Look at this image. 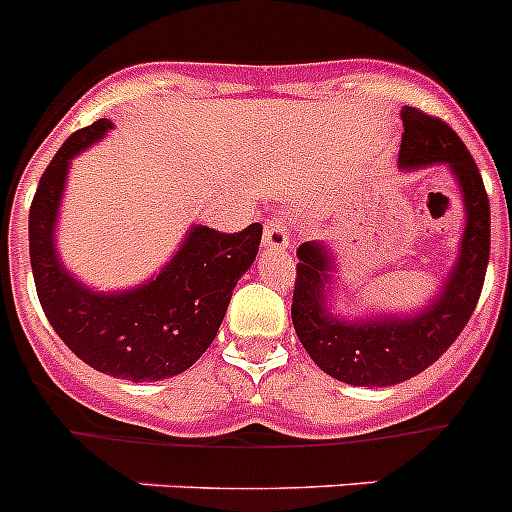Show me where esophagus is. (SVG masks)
Wrapping results in <instances>:
<instances>
[{"instance_id":"1","label":"esophagus","mask_w":512,"mask_h":512,"mask_svg":"<svg viewBox=\"0 0 512 512\" xmlns=\"http://www.w3.org/2000/svg\"><path fill=\"white\" fill-rule=\"evenodd\" d=\"M292 238V228L284 218H274L264 228V248H287Z\"/></svg>"}]
</instances>
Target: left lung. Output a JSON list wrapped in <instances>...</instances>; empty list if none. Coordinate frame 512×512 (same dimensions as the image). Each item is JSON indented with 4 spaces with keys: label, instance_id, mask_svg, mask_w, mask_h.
Wrapping results in <instances>:
<instances>
[{
    "label": "left lung",
    "instance_id": "1",
    "mask_svg": "<svg viewBox=\"0 0 512 512\" xmlns=\"http://www.w3.org/2000/svg\"><path fill=\"white\" fill-rule=\"evenodd\" d=\"M398 162L403 170L447 164L464 200L462 241L442 292L419 314L340 320L327 309V284L335 261L325 243L299 246L292 322L309 358L327 375L350 386H396L409 381L444 355L470 322L485 284L490 259V200L475 159L449 124L403 106Z\"/></svg>",
    "mask_w": 512,
    "mask_h": 512
}]
</instances>
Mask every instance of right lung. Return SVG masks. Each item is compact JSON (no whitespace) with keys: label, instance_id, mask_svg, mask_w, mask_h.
I'll list each match as a JSON object with an SVG mask.
<instances>
[{"label":"right lung","instance_id":"add662e5","mask_svg":"<svg viewBox=\"0 0 512 512\" xmlns=\"http://www.w3.org/2000/svg\"><path fill=\"white\" fill-rule=\"evenodd\" d=\"M109 129V119H98L70 134L42 172L30 205L32 276L45 317L83 363L134 383L162 381L210 348L238 279L259 253L261 223L241 233L192 225L170 264L142 287L116 294L83 287L60 264L53 233L70 159Z\"/></svg>","mask_w":512,"mask_h":512}]
</instances>
